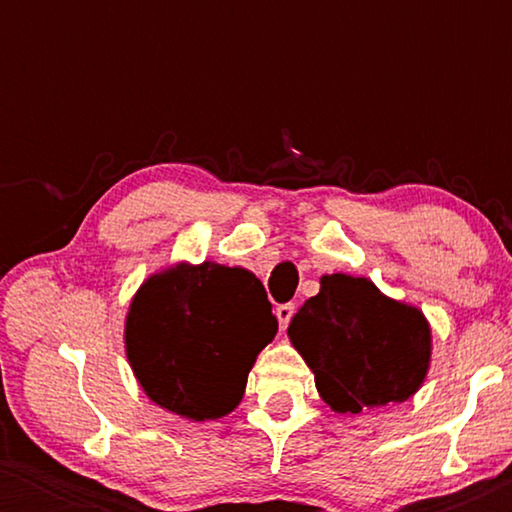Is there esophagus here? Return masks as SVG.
I'll list each match as a JSON object with an SVG mask.
<instances>
[{
  "label": "esophagus",
  "mask_w": 512,
  "mask_h": 512,
  "mask_svg": "<svg viewBox=\"0 0 512 512\" xmlns=\"http://www.w3.org/2000/svg\"><path fill=\"white\" fill-rule=\"evenodd\" d=\"M293 312H296V305H293V303L279 305V307H277V310H275V314H277V319H279V326H282V328H286V326H289V321L293 319Z\"/></svg>",
  "instance_id": "obj_1"
}]
</instances>
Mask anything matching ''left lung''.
I'll return each mask as SVG.
<instances>
[{"label":"left lung","mask_w":512,"mask_h":512,"mask_svg":"<svg viewBox=\"0 0 512 512\" xmlns=\"http://www.w3.org/2000/svg\"><path fill=\"white\" fill-rule=\"evenodd\" d=\"M319 284L286 335L331 410L359 415L415 396L433 352L424 312L389 298L368 277L335 272Z\"/></svg>","instance_id":"1"}]
</instances>
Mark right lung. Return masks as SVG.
<instances>
[{
  "mask_svg": "<svg viewBox=\"0 0 512 512\" xmlns=\"http://www.w3.org/2000/svg\"><path fill=\"white\" fill-rule=\"evenodd\" d=\"M277 317L254 272L179 261L153 272L125 314V356L151 403L188 422L240 405Z\"/></svg>",
  "mask_w": 512,
  "mask_h": 512,
  "instance_id": "1",
  "label": "right lung"
}]
</instances>
